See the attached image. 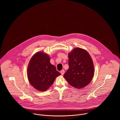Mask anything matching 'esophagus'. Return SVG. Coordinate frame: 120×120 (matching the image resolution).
Returning <instances> with one entry per match:
<instances>
[{"label":"esophagus","mask_w":120,"mask_h":120,"mask_svg":"<svg viewBox=\"0 0 120 120\" xmlns=\"http://www.w3.org/2000/svg\"><path fill=\"white\" fill-rule=\"evenodd\" d=\"M60 73H61V74L62 75H63L64 74V73H65V71L64 70H62L61 71H60Z\"/></svg>","instance_id":"34e87169"}]
</instances>
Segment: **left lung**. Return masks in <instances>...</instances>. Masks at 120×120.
Returning a JSON list of instances; mask_svg holds the SVG:
<instances>
[{"mask_svg":"<svg viewBox=\"0 0 120 120\" xmlns=\"http://www.w3.org/2000/svg\"><path fill=\"white\" fill-rule=\"evenodd\" d=\"M69 69L64 78L69 84L77 89L87 86L91 81L94 73L92 59L86 50L75 48L68 53Z\"/></svg>","mask_w":120,"mask_h":120,"instance_id":"left-lung-1","label":"left lung"}]
</instances>
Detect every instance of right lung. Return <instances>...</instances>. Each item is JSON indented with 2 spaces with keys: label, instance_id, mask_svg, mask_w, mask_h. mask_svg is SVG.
Segmentation results:
<instances>
[{
  "label": "right lung",
  "instance_id": "right-lung-1",
  "mask_svg": "<svg viewBox=\"0 0 120 120\" xmlns=\"http://www.w3.org/2000/svg\"><path fill=\"white\" fill-rule=\"evenodd\" d=\"M48 54L42 52L35 53L30 59L27 69L29 82L40 91L47 90L52 85L56 78L61 74L50 62Z\"/></svg>",
  "mask_w": 120,
  "mask_h": 120
}]
</instances>
